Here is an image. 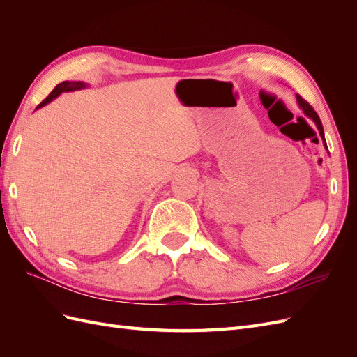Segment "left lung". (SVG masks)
I'll use <instances>...</instances> for the list:
<instances>
[{
	"label": "left lung",
	"mask_w": 357,
	"mask_h": 357,
	"mask_svg": "<svg viewBox=\"0 0 357 357\" xmlns=\"http://www.w3.org/2000/svg\"><path fill=\"white\" fill-rule=\"evenodd\" d=\"M296 102H298V105H299V109L302 110V113H304L308 119H311L312 122H314V125L317 126V129H319V134H320V138L323 139V146L326 147V139H325V132H323V125H321V122H320V117L317 116V113L312 110V107L307 102V101H304L301 98V96L296 93Z\"/></svg>",
	"instance_id": "1"
}]
</instances>
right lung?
<instances>
[{"instance_id":"obj_1","label":"right lung","mask_w":357,"mask_h":357,"mask_svg":"<svg viewBox=\"0 0 357 357\" xmlns=\"http://www.w3.org/2000/svg\"><path fill=\"white\" fill-rule=\"evenodd\" d=\"M84 88H88V83H84V82H68V80L67 82H62V83H59L56 86L55 89L50 92V95L47 96V98L37 107V110L41 109V107L47 105L49 102H52L55 98H58V96L62 92H74V91H80V89H84Z\"/></svg>"}]
</instances>
